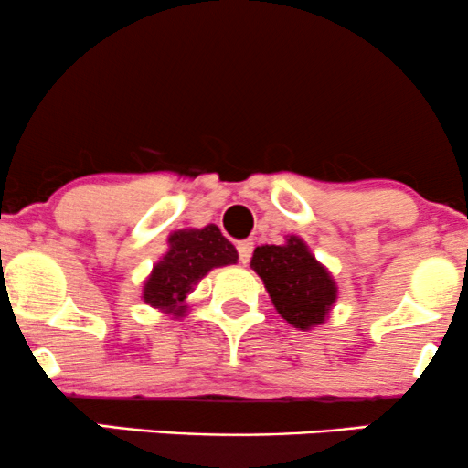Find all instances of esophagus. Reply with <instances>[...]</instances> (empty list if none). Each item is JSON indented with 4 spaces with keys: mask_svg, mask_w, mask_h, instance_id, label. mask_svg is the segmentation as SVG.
Here are the masks:
<instances>
[{
    "mask_svg": "<svg viewBox=\"0 0 468 468\" xmlns=\"http://www.w3.org/2000/svg\"><path fill=\"white\" fill-rule=\"evenodd\" d=\"M252 248H254V244H252L250 239L239 241V244H238V252H239V261H241V263H248V261H250V257H252Z\"/></svg>",
    "mask_w": 468,
    "mask_h": 468,
    "instance_id": "obj_1",
    "label": "esophagus"
}]
</instances>
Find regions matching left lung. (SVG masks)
<instances>
[{
    "mask_svg": "<svg viewBox=\"0 0 468 468\" xmlns=\"http://www.w3.org/2000/svg\"><path fill=\"white\" fill-rule=\"evenodd\" d=\"M250 268L261 276L278 315L293 328L326 322L336 303V282L303 239L289 235L282 246H257Z\"/></svg>",
    "mask_w": 468,
    "mask_h": 468,
    "instance_id": "8db88e82",
    "label": "left lung"
}]
</instances>
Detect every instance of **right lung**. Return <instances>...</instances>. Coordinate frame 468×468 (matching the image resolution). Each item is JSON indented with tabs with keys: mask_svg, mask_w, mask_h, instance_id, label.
<instances>
[{
	"mask_svg": "<svg viewBox=\"0 0 468 468\" xmlns=\"http://www.w3.org/2000/svg\"><path fill=\"white\" fill-rule=\"evenodd\" d=\"M238 263V250L216 224L205 229L175 230L168 238V252L153 265L144 281L142 298L153 309L175 319L186 317L187 295L207 271Z\"/></svg>",
	"mask_w": 468,
	"mask_h": 468,
	"instance_id": "right-lung-1",
	"label": "right lung"
}]
</instances>
